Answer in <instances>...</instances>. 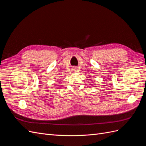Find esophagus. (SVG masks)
Wrapping results in <instances>:
<instances>
[{
    "label": "esophagus",
    "instance_id": "1",
    "mask_svg": "<svg viewBox=\"0 0 146 146\" xmlns=\"http://www.w3.org/2000/svg\"><path fill=\"white\" fill-rule=\"evenodd\" d=\"M76 69H74V70H75V71H76Z\"/></svg>",
    "mask_w": 146,
    "mask_h": 146
}]
</instances>
